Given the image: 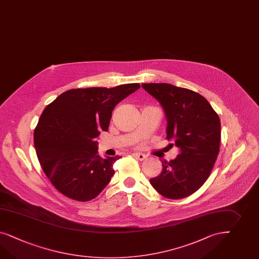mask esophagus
I'll return each instance as SVG.
<instances>
[{
    "label": "esophagus",
    "instance_id": "34e87169",
    "mask_svg": "<svg viewBox=\"0 0 259 259\" xmlns=\"http://www.w3.org/2000/svg\"><path fill=\"white\" fill-rule=\"evenodd\" d=\"M134 157H136L137 159H139L140 161L144 160L146 158V155L144 154H140V153H135L133 154Z\"/></svg>",
    "mask_w": 259,
    "mask_h": 259
}]
</instances>
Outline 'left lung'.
I'll return each instance as SVG.
<instances>
[{
	"label": "left lung",
	"mask_w": 259,
	"mask_h": 259,
	"mask_svg": "<svg viewBox=\"0 0 259 259\" xmlns=\"http://www.w3.org/2000/svg\"><path fill=\"white\" fill-rule=\"evenodd\" d=\"M164 108L167 140L180 154L163 161L162 172L150 179L159 194L168 199L191 195L208 179L221 144V120L208 101L195 91L165 83L142 84Z\"/></svg>",
	"instance_id": "8db88e82"
}]
</instances>
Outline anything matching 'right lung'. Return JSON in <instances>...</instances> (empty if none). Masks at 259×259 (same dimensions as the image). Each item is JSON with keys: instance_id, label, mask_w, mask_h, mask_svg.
Segmentation results:
<instances>
[{"instance_id": "right-lung-1", "label": "right lung", "mask_w": 259, "mask_h": 259, "mask_svg": "<svg viewBox=\"0 0 259 259\" xmlns=\"http://www.w3.org/2000/svg\"><path fill=\"white\" fill-rule=\"evenodd\" d=\"M140 84L73 89L45 107L34 131L35 153L44 174L60 193L75 201L94 199L110 182L120 156L101 157L100 132L107 131L112 111Z\"/></svg>"}]
</instances>
